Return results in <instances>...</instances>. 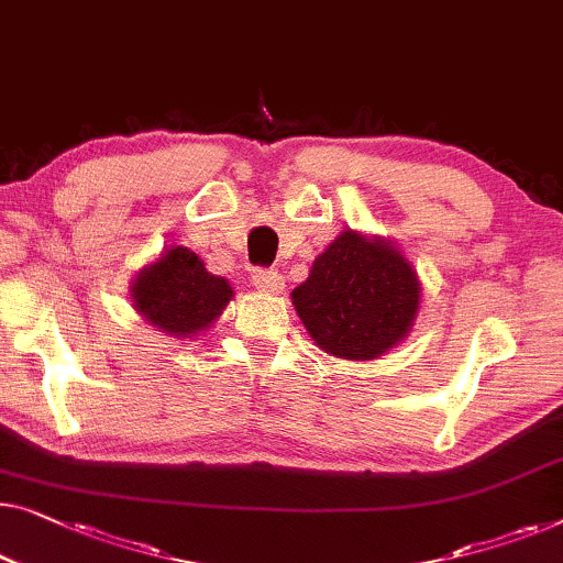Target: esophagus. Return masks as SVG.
I'll use <instances>...</instances> for the list:
<instances>
[{"label": "esophagus", "instance_id": "obj_1", "mask_svg": "<svg viewBox=\"0 0 563 563\" xmlns=\"http://www.w3.org/2000/svg\"><path fill=\"white\" fill-rule=\"evenodd\" d=\"M251 282H254V287L262 291H279L284 287L282 274L276 272V268H256V272L251 274Z\"/></svg>", "mask_w": 563, "mask_h": 563}]
</instances>
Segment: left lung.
Wrapping results in <instances>:
<instances>
[{
  "mask_svg": "<svg viewBox=\"0 0 563 563\" xmlns=\"http://www.w3.org/2000/svg\"><path fill=\"white\" fill-rule=\"evenodd\" d=\"M421 284L390 241L342 231L291 291L299 320L324 353L373 361L413 328Z\"/></svg>",
  "mask_w": 563,
  "mask_h": 563,
  "instance_id": "1",
  "label": "left lung"
}]
</instances>
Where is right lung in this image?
I'll list each match as a JSON object with an SVG mask.
<instances>
[{
  "label": "right lung",
  "instance_id": "obj_1",
  "mask_svg": "<svg viewBox=\"0 0 563 563\" xmlns=\"http://www.w3.org/2000/svg\"><path fill=\"white\" fill-rule=\"evenodd\" d=\"M132 299L136 312L154 328L192 338L221 317L233 289L223 276L210 274L190 249L173 246L136 274Z\"/></svg>",
  "mask_w": 563,
  "mask_h": 563
}]
</instances>
